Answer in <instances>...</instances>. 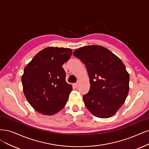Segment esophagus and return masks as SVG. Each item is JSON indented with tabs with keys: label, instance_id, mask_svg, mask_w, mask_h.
Segmentation results:
<instances>
[{
	"label": "esophagus",
	"instance_id": "esophagus-1",
	"mask_svg": "<svg viewBox=\"0 0 149 149\" xmlns=\"http://www.w3.org/2000/svg\"><path fill=\"white\" fill-rule=\"evenodd\" d=\"M73 86H74V88H77L79 87V84H78V83L74 84L73 85Z\"/></svg>",
	"mask_w": 149,
	"mask_h": 149
}]
</instances>
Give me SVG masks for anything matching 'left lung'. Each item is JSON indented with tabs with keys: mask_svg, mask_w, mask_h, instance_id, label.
<instances>
[{
	"mask_svg": "<svg viewBox=\"0 0 149 149\" xmlns=\"http://www.w3.org/2000/svg\"><path fill=\"white\" fill-rule=\"evenodd\" d=\"M73 54L85 64L89 75L90 91L83 96L86 107L99 118L113 116L125 102L130 88V75L122 60L100 45L81 47Z\"/></svg>",
	"mask_w": 149,
	"mask_h": 149,
	"instance_id": "1",
	"label": "left lung"
}]
</instances>
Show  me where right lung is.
Here are the masks:
<instances>
[{
    "label": "right lung",
    "mask_w": 149,
    "mask_h": 149,
    "mask_svg": "<svg viewBox=\"0 0 149 149\" xmlns=\"http://www.w3.org/2000/svg\"><path fill=\"white\" fill-rule=\"evenodd\" d=\"M70 48L47 47L38 52L24 70L21 81L27 101L36 111L52 115L65 106L72 87L65 81L62 65Z\"/></svg>",
    "instance_id": "1"
}]
</instances>
